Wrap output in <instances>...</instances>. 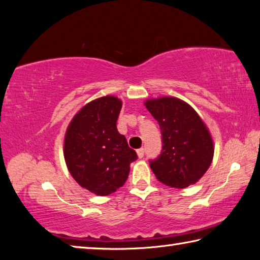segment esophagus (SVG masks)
I'll list each match as a JSON object with an SVG mask.
<instances>
[{"label": "esophagus", "mask_w": 260, "mask_h": 260, "mask_svg": "<svg viewBox=\"0 0 260 260\" xmlns=\"http://www.w3.org/2000/svg\"><path fill=\"white\" fill-rule=\"evenodd\" d=\"M136 152H138L139 158H142V157L144 156V149H143V148L138 149V150H136Z\"/></svg>", "instance_id": "esophagus-1"}]
</instances>
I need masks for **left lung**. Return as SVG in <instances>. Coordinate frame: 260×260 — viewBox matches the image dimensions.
I'll return each mask as SVG.
<instances>
[{"mask_svg":"<svg viewBox=\"0 0 260 260\" xmlns=\"http://www.w3.org/2000/svg\"><path fill=\"white\" fill-rule=\"evenodd\" d=\"M146 107L161 134L160 153L149 159L158 181L180 189L199 181L213 158L212 139L199 114L174 98L150 100Z\"/></svg>","mask_w":260,"mask_h":260,"instance_id":"left-lung-1","label":"left lung"}]
</instances>
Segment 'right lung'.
Returning a JSON list of instances; mask_svg holds the SVG:
<instances>
[{
    "label": "right lung",
    "instance_id": "right-lung-1",
    "mask_svg": "<svg viewBox=\"0 0 260 260\" xmlns=\"http://www.w3.org/2000/svg\"><path fill=\"white\" fill-rule=\"evenodd\" d=\"M121 102L105 96L85 105L70 124L64 142V157L73 179L100 196L124 186L135 150L117 131Z\"/></svg>",
    "mask_w": 260,
    "mask_h": 260
}]
</instances>
